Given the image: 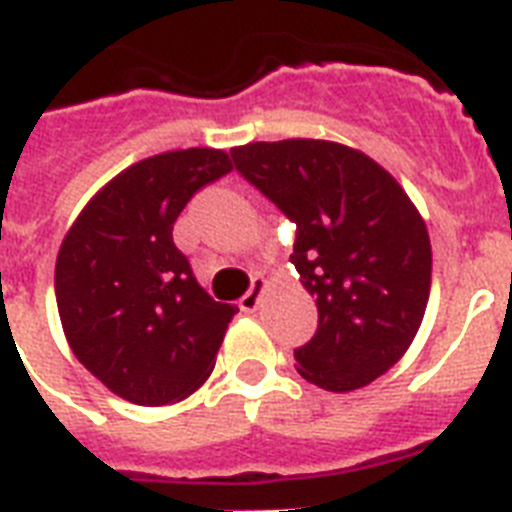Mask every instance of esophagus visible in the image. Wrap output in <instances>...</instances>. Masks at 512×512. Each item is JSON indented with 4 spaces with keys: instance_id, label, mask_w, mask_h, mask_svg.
<instances>
[{
    "instance_id": "esophagus-1",
    "label": "esophagus",
    "mask_w": 512,
    "mask_h": 512,
    "mask_svg": "<svg viewBox=\"0 0 512 512\" xmlns=\"http://www.w3.org/2000/svg\"><path fill=\"white\" fill-rule=\"evenodd\" d=\"M264 287H266V282L261 280V277H253L251 287H248V293L243 295V298H240V301H238L240 311H246V314H253V311L259 308L261 293H264Z\"/></svg>"
}]
</instances>
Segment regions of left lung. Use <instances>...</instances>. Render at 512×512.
<instances>
[{
	"mask_svg": "<svg viewBox=\"0 0 512 512\" xmlns=\"http://www.w3.org/2000/svg\"><path fill=\"white\" fill-rule=\"evenodd\" d=\"M235 170L295 225L290 261L316 298L298 374L329 392L366 387L416 337L432 287L424 219L398 180L342 143L290 138L232 149Z\"/></svg>",
	"mask_w": 512,
	"mask_h": 512,
	"instance_id": "1",
	"label": "left lung"
}]
</instances>
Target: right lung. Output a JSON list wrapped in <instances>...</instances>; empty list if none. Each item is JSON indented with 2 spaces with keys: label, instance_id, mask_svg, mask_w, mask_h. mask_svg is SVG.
<instances>
[{
  "label": "right lung",
  "instance_id": "1",
  "mask_svg": "<svg viewBox=\"0 0 512 512\" xmlns=\"http://www.w3.org/2000/svg\"><path fill=\"white\" fill-rule=\"evenodd\" d=\"M230 170L217 149L149 156L109 180L62 240L54 295L67 342L130 403H177L214 369L238 308L198 285L172 227L198 190Z\"/></svg>",
  "mask_w": 512,
  "mask_h": 512
}]
</instances>
